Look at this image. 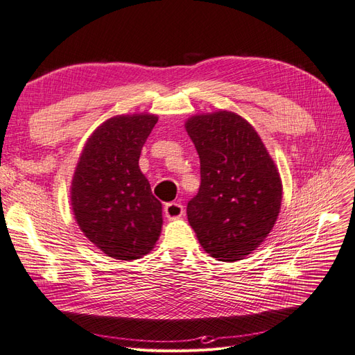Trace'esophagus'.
Returning <instances> with one entry per match:
<instances>
[{
	"label": "esophagus",
	"mask_w": 355,
	"mask_h": 355,
	"mask_svg": "<svg viewBox=\"0 0 355 355\" xmlns=\"http://www.w3.org/2000/svg\"><path fill=\"white\" fill-rule=\"evenodd\" d=\"M184 213H185V209L180 202H167L164 206V214L168 219H178Z\"/></svg>",
	"instance_id": "esophagus-1"
}]
</instances>
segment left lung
Returning a JSON list of instances; mask_svg holds the SVG:
<instances>
[{
	"instance_id": "obj_1",
	"label": "left lung",
	"mask_w": 355,
	"mask_h": 355,
	"mask_svg": "<svg viewBox=\"0 0 355 355\" xmlns=\"http://www.w3.org/2000/svg\"><path fill=\"white\" fill-rule=\"evenodd\" d=\"M187 132L200 157L201 182L187 214L202 249L222 262L250 254L272 230L282 180L259 135L234 112L197 115Z\"/></svg>"
}]
</instances>
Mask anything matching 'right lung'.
I'll return each instance as SVG.
<instances>
[{
    "instance_id": "right-lung-1",
    "label": "right lung",
    "mask_w": 355,
    "mask_h": 355,
    "mask_svg": "<svg viewBox=\"0 0 355 355\" xmlns=\"http://www.w3.org/2000/svg\"><path fill=\"white\" fill-rule=\"evenodd\" d=\"M157 116L111 118L85 144L75 170L71 202L92 243L114 259L133 261L154 249L161 202L139 168V157Z\"/></svg>"
}]
</instances>
